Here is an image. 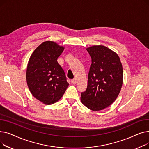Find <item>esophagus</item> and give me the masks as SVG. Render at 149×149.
<instances>
[{"mask_svg": "<svg viewBox=\"0 0 149 149\" xmlns=\"http://www.w3.org/2000/svg\"><path fill=\"white\" fill-rule=\"evenodd\" d=\"M72 83L74 84H75L76 83H77V80H76V79H74L72 80Z\"/></svg>", "mask_w": 149, "mask_h": 149, "instance_id": "34e87169", "label": "esophagus"}]
</instances>
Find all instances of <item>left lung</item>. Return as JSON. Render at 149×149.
<instances>
[{
	"instance_id": "8db88e82",
	"label": "left lung",
	"mask_w": 149,
	"mask_h": 149,
	"mask_svg": "<svg viewBox=\"0 0 149 149\" xmlns=\"http://www.w3.org/2000/svg\"><path fill=\"white\" fill-rule=\"evenodd\" d=\"M92 58L87 89L81 93V103L93 111L103 110L118 96L123 70L119 56L103 45L86 48Z\"/></svg>"
}]
</instances>
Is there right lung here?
<instances>
[{
	"label": "right lung",
	"instance_id": "obj_1",
	"mask_svg": "<svg viewBox=\"0 0 149 149\" xmlns=\"http://www.w3.org/2000/svg\"><path fill=\"white\" fill-rule=\"evenodd\" d=\"M65 49L52 41L41 43L31 54L28 63L26 78L28 88L36 99L49 105L58 101L69 83L57 58Z\"/></svg>",
	"mask_w": 149,
	"mask_h": 149
}]
</instances>
